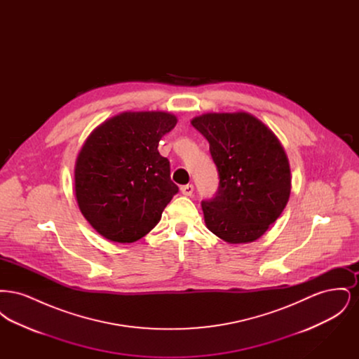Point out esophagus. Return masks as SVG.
I'll list each match as a JSON object with an SVG mask.
<instances>
[{
  "instance_id": "obj_1",
  "label": "esophagus",
  "mask_w": 359,
  "mask_h": 359,
  "mask_svg": "<svg viewBox=\"0 0 359 359\" xmlns=\"http://www.w3.org/2000/svg\"><path fill=\"white\" fill-rule=\"evenodd\" d=\"M180 191L184 196H191L192 192H194V186L192 184H186V186H182Z\"/></svg>"
}]
</instances>
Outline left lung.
Listing matches in <instances>:
<instances>
[{"mask_svg": "<svg viewBox=\"0 0 359 359\" xmlns=\"http://www.w3.org/2000/svg\"><path fill=\"white\" fill-rule=\"evenodd\" d=\"M210 144L219 186L202 201L205 226L229 243L259 238L290 194V163L273 132L248 113H208L191 121Z\"/></svg>", "mask_w": 359, "mask_h": 359, "instance_id": "obj_1", "label": "left lung"}]
</instances>
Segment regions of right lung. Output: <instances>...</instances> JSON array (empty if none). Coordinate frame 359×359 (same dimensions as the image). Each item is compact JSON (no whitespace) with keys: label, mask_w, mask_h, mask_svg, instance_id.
I'll list each match as a JSON object with an SVG mask.
<instances>
[{"label":"right lung","mask_w":359,"mask_h":359,"mask_svg":"<svg viewBox=\"0 0 359 359\" xmlns=\"http://www.w3.org/2000/svg\"><path fill=\"white\" fill-rule=\"evenodd\" d=\"M176 122L164 111H129L87 138L75 165V195L83 217L104 238H142L179 192L168 158L157 151Z\"/></svg>","instance_id":"right-lung-1"}]
</instances>
